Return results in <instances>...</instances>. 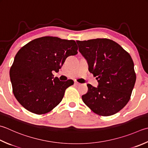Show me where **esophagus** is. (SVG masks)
<instances>
[{"instance_id": "esophagus-1", "label": "esophagus", "mask_w": 148, "mask_h": 148, "mask_svg": "<svg viewBox=\"0 0 148 148\" xmlns=\"http://www.w3.org/2000/svg\"><path fill=\"white\" fill-rule=\"evenodd\" d=\"M80 85H81V83H78V82H74V85H76V86H79Z\"/></svg>"}]
</instances>
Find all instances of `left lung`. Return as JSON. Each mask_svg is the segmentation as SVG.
Instances as JSON below:
<instances>
[{
	"label": "left lung",
	"instance_id": "8db88e82",
	"mask_svg": "<svg viewBox=\"0 0 148 148\" xmlns=\"http://www.w3.org/2000/svg\"><path fill=\"white\" fill-rule=\"evenodd\" d=\"M79 53L88 62V71L97 77V87L88 84L84 103L102 116L119 112L129 101L136 74L128 53L112 40L97 38L76 41Z\"/></svg>",
	"mask_w": 148,
	"mask_h": 148
}]
</instances>
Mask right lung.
Here are the masks:
<instances>
[{"instance_id":"obj_1","label":"right lung","mask_w":148,"mask_h":148,"mask_svg":"<svg viewBox=\"0 0 148 148\" xmlns=\"http://www.w3.org/2000/svg\"><path fill=\"white\" fill-rule=\"evenodd\" d=\"M77 51L74 40L53 36L34 39L20 49L10 71L13 94L20 105L38 115L58 105L74 82H61L52 72L59 71L66 58Z\"/></svg>"}]
</instances>
